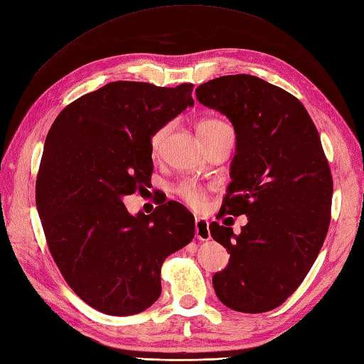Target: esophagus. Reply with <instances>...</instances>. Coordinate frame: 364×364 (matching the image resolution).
<instances>
[{"instance_id":"1","label":"esophagus","mask_w":364,"mask_h":364,"mask_svg":"<svg viewBox=\"0 0 364 364\" xmlns=\"http://www.w3.org/2000/svg\"><path fill=\"white\" fill-rule=\"evenodd\" d=\"M195 237L201 241L210 240V232H209V221L204 218H195Z\"/></svg>"}]
</instances>
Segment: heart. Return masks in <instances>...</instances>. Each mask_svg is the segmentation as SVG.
Wrapping results in <instances>:
<instances>
[{"mask_svg":"<svg viewBox=\"0 0 364 364\" xmlns=\"http://www.w3.org/2000/svg\"><path fill=\"white\" fill-rule=\"evenodd\" d=\"M221 126H226V124L223 123V121H220V119H213V118L203 119L201 123L198 124V135L212 132V130H215V129H218ZM167 132H169V126H164L160 130H156L155 135L152 136V149H154V151H156V149L161 146L163 139L166 138ZM175 191L193 209H201L204 206V203H206L208 192L198 183L183 181V183H180L178 186H176Z\"/></svg>","mask_w":364,"mask_h":364,"instance_id":"obj_1","label":"heart"}]
</instances>
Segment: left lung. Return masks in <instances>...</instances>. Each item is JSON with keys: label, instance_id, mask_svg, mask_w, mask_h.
Segmentation results:
<instances>
[{"label": "left lung", "instance_id": "1", "mask_svg": "<svg viewBox=\"0 0 364 364\" xmlns=\"http://www.w3.org/2000/svg\"><path fill=\"white\" fill-rule=\"evenodd\" d=\"M195 92L237 135L218 218L247 217L240 235L210 223L212 238L230 254L213 289L237 312L272 311L303 283L329 229L333 183L318 130L300 100L254 75L220 77Z\"/></svg>", "mask_w": 364, "mask_h": 364}]
</instances>
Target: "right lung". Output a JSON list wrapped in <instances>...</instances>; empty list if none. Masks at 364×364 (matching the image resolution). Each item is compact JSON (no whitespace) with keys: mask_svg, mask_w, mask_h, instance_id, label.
Listing matches in <instances>:
<instances>
[{"mask_svg":"<svg viewBox=\"0 0 364 364\" xmlns=\"http://www.w3.org/2000/svg\"><path fill=\"white\" fill-rule=\"evenodd\" d=\"M192 90L109 82L64 107L46 138L35 193L44 235L72 291L102 314L151 307L164 259L195 235L180 203L130 215L121 201L151 183V139L193 106Z\"/></svg>","mask_w":364,"mask_h":364,"instance_id":"right-lung-1","label":"right lung"}]
</instances>
